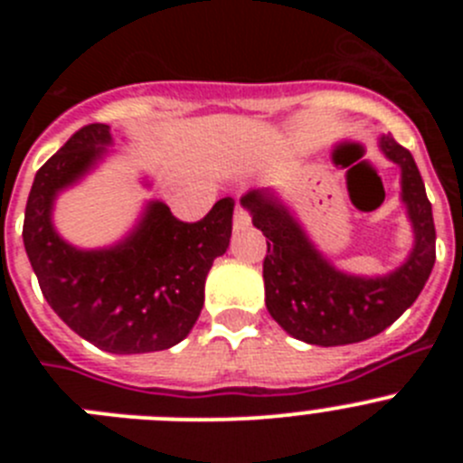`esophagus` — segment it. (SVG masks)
<instances>
[{"instance_id":"1","label":"esophagus","mask_w":463,"mask_h":463,"mask_svg":"<svg viewBox=\"0 0 463 463\" xmlns=\"http://www.w3.org/2000/svg\"><path fill=\"white\" fill-rule=\"evenodd\" d=\"M250 224V215H248V211H243L241 206H236L234 211V229L236 232H241V229H245Z\"/></svg>"}]
</instances>
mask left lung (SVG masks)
I'll list each match as a JSON object with an SVG mask.
<instances>
[{
	"mask_svg": "<svg viewBox=\"0 0 463 463\" xmlns=\"http://www.w3.org/2000/svg\"><path fill=\"white\" fill-rule=\"evenodd\" d=\"M378 148L401 169V202L412 229V248L403 264L384 276H354L334 267L273 187L241 196L252 224L267 236L264 292L273 320L289 336L310 345H347L378 336L411 308L431 276L436 229L431 203L415 159L392 137Z\"/></svg>",
	"mask_w": 463,
	"mask_h": 463,
	"instance_id": "1",
	"label": "left lung"
}]
</instances>
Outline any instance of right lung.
<instances>
[{
  "mask_svg": "<svg viewBox=\"0 0 463 463\" xmlns=\"http://www.w3.org/2000/svg\"><path fill=\"white\" fill-rule=\"evenodd\" d=\"M109 148L110 127L94 122L36 171L24 208V250L51 308L80 338L113 354L169 350L202 313L208 271L229 248L234 202L220 199L203 220L181 222L153 199L125 239L109 248H76L55 229L52 208Z\"/></svg>",
  "mask_w": 463,
  "mask_h": 463,
  "instance_id": "right-lung-1",
  "label": "right lung"
}]
</instances>
